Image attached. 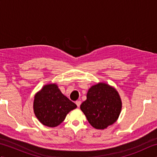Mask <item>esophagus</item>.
Returning a JSON list of instances; mask_svg holds the SVG:
<instances>
[{
  "label": "esophagus",
  "mask_w": 157,
  "mask_h": 157,
  "mask_svg": "<svg viewBox=\"0 0 157 157\" xmlns=\"http://www.w3.org/2000/svg\"><path fill=\"white\" fill-rule=\"evenodd\" d=\"M81 103H82V102L80 101H77L75 102V104L77 105V106H78V107H79V106H80Z\"/></svg>",
  "instance_id": "1"
}]
</instances>
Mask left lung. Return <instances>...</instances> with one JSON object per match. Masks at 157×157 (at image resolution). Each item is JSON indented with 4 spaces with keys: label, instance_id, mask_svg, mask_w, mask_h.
Masks as SVG:
<instances>
[{
    "label": "left lung",
    "instance_id": "obj_1",
    "mask_svg": "<svg viewBox=\"0 0 157 157\" xmlns=\"http://www.w3.org/2000/svg\"><path fill=\"white\" fill-rule=\"evenodd\" d=\"M122 103L118 92L105 83H98L88 90L87 99L80 109L93 128L104 129L117 120Z\"/></svg>",
    "mask_w": 157,
    "mask_h": 157
}]
</instances>
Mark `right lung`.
Returning <instances> with one entry per match:
<instances>
[{"mask_svg":"<svg viewBox=\"0 0 157 157\" xmlns=\"http://www.w3.org/2000/svg\"><path fill=\"white\" fill-rule=\"evenodd\" d=\"M77 107L74 102L62 94L56 84H49L34 96V114L44 125L54 128L64 121L67 115Z\"/></svg>","mask_w":157,"mask_h":157,"instance_id":"1","label":"right lung"}]
</instances>
